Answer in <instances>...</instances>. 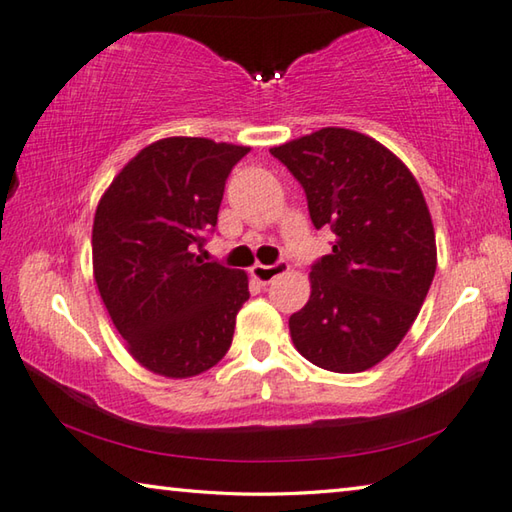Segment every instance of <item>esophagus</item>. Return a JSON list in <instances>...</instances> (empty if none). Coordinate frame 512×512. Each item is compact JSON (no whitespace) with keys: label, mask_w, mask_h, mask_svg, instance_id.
I'll list each match as a JSON object with an SVG mask.
<instances>
[{"label":"esophagus","mask_w":512,"mask_h":512,"mask_svg":"<svg viewBox=\"0 0 512 512\" xmlns=\"http://www.w3.org/2000/svg\"><path fill=\"white\" fill-rule=\"evenodd\" d=\"M289 271V264L287 262H275L271 266H264V264H255L250 268V273H253L255 280L259 284H271L277 275L287 273Z\"/></svg>","instance_id":"obj_1"}]
</instances>
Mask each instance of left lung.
<instances>
[{"label":"left lung","mask_w":512,"mask_h":512,"mask_svg":"<svg viewBox=\"0 0 512 512\" xmlns=\"http://www.w3.org/2000/svg\"><path fill=\"white\" fill-rule=\"evenodd\" d=\"M307 194L311 223L334 232L314 262L311 296L289 318L298 352L318 368L363 372L388 357L427 298L436 235L420 185L386 146L320 128L271 149Z\"/></svg>","instance_id":"obj_1"}]
</instances>
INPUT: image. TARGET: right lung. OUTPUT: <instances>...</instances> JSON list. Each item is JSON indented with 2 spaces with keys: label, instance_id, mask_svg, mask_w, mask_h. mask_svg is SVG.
Returning <instances> with one entry per match:
<instances>
[{
  "label": "right lung",
  "instance_id": "1",
  "mask_svg": "<svg viewBox=\"0 0 512 512\" xmlns=\"http://www.w3.org/2000/svg\"><path fill=\"white\" fill-rule=\"evenodd\" d=\"M250 149L167 137L142 149L101 196L92 266L128 352L155 375L185 379L230 350L248 275L196 250L216 228L225 180Z\"/></svg>",
  "mask_w": 512,
  "mask_h": 512
}]
</instances>
